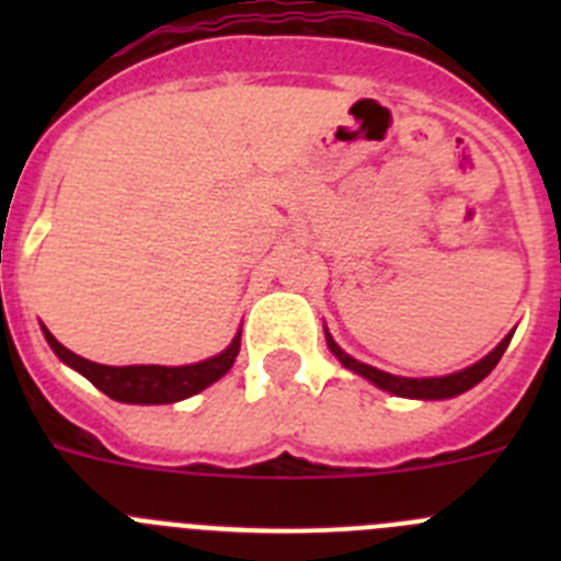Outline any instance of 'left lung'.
<instances>
[{
	"label": "left lung",
	"mask_w": 561,
	"mask_h": 561,
	"mask_svg": "<svg viewBox=\"0 0 561 561\" xmlns=\"http://www.w3.org/2000/svg\"><path fill=\"white\" fill-rule=\"evenodd\" d=\"M512 336H514V331H508V334L500 340L497 348L489 351L483 359L474 362V365H469V368L455 370V374H447V376H424V379H413V376H396V374H388V370H379V368H374V365H365V362L354 359V356L345 354V351L336 345L334 336H331V331L325 329V342H329V351L336 356V359H340L342 368H348L351 374H359L362 379H368L370 385H376V388L385 390V393L401 396V399H421V401L453 399V396H460V393H466V390H472L478 381H483L485 376L492 374L494 365L500 362V356H503L505 348H508Z\"/></svg>",
	"instance_id": "8db88e82"
}]
</instances>
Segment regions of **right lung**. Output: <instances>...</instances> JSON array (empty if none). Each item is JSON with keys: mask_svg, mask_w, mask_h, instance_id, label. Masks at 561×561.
Returning <instances> with one entry per match:
<instances>
[{"mask_svg": "<svg viewBox=\"0 0 561 561\" xmlns=\"http://www.w3.org/2000/svg\"><path fill=\"white\" fill-rule=\"evenodd\" d=\"M42 331L49 348L56 351L64 365L87 376L108 399L123 401V404H173V401L191 399L210 388L213 381H219L232 368V362L241 351V331H238L221 354L193 362V365H123V368H114V365H98V362L83 359L64 348L61 342L49 334L47 325H42Z\"/></svg>", "mask_w": 561, "mask_h": 561, "instance_id": "add662e5", "label": "right lung"}]
</instances>
